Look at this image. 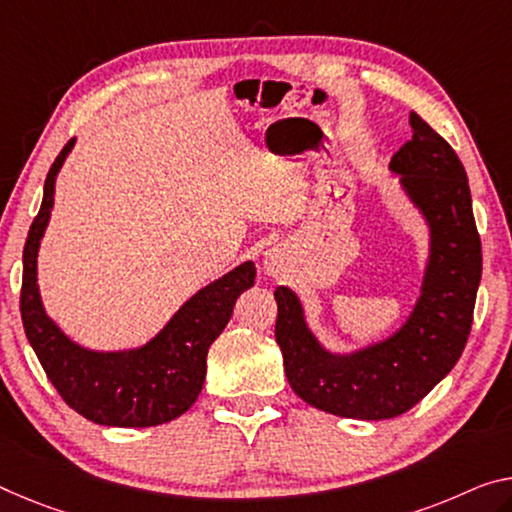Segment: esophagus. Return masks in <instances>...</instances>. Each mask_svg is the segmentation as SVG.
Segmentation results:
<instances>
[{"instance_id":"obj_1","label":"esophagus","mask_w":512,"mask_h":512,"mask_svg":"<svg viewBox=\"0 0 512 512\" xmlns=\"http://www.w3.org/2000/svg\"><path fill=\"white\" fill-rule=\"evenodd\" d=\"M281 265H283V258H281V254H279L277 249H272L270 254H265V267L272 274H277L281 270Z\"/></svg>"}]
</instances>
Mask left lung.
<instances>
[{
    "mask_svg": "<svg viewBox=\"0 0 512 512\" xmlns=\"http://www.w3.org/2000/svg\"><path fill=\"white\" fill-rule=\"evenodd\" d=\"M410 125L412 139L391 157V169L428 217L432 254L407 325L380 345L334 357L306 329L293 290H274V336L290 387L316 410L345 419L382 421L412 410L460 359L474 322L483 256L465 167L419 114H410Z\"/></svg>",
    "mask_w": 512,
    "mask_h": 512,
    "instance_id": "1",
    "label": "left lung"
}]
</instances>
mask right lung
I'll return each mask as SVG.
<instances>
[{"label":"right lung","instance_id":"add662e5","mask_svg":"<svg viewBox=\"0 0 512 512\" xmlns=\"http://www.w3.org/2000/svg\"><path fill=\"white\" fill-rule=\"evenodd\" d=\"M70 148L73 139L47 171L41 210L29 226L22 251V325L47 380L77 414L100 426H160L190 410L201 393L210 343L224 332L242 290L254 286L256 267L242 263L199 290L146 348L98 355L70 343L45 316L36 286L38 242L50 219L54 178Z\"/></svg>","mask_w":512,"mask_h":512}]
</instances>
